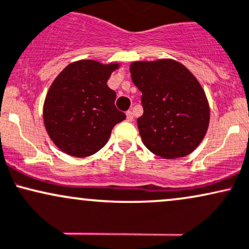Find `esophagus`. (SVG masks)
<instances>
[{
    "label": "esophagus",
    "instance_id": "34e87169",
    "mask_svg": "<svg viewBox=\"0 0 249 249\" xmlns=\"http://www.w3.org/2000/svg\"><path fill=\"white\" fill-rule=\"evenodd\" d=\"M125 115H127V120H128V121H133L134 115H133V111H132V110H128L127 113H125Z\"/></svg>",
    "mask_w": 249,
    "mask_h": 249
}]
</instances>
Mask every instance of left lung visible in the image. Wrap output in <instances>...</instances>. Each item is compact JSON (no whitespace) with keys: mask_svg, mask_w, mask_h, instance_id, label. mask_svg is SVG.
Returning <instances> with one entry per match:
<instances>
[{"mask_svg":"<svg viewBox=\"0 0 249 249\" xmlns=\"http://www.w3.org/2000/svg\"><path fill=\"white\" fill-rule=\"evenodd\" d=\"M129 71L142 93L138 127L144 146L169 160L191 154L209 124L208 100L196 77L170 58L136 61Z\"/></svg>","mask_w":249,"mask_h":249,"instance_id":"left-lung-1","label":"left lung"}]
</instances>
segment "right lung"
<instances>
[{
  "label": "right lung",
  "mask_w": 249,
  "mask_h": 249,
  "mask_svg": "<svg viewBox=\"0 0 249 249\" xmlns=\"http://www.w3.org/2000/svg\"><path fill=\"white\" fill-rule=\"evenodd\" d=\"M120 63L81 60L66 67L50 86L43 105V122L52 141L66 154L86 158L99 152L111 129L125 114L114 105L107 86Z\"/></svg>",
  "instance_id": "obj_1"
}]
</instances>
